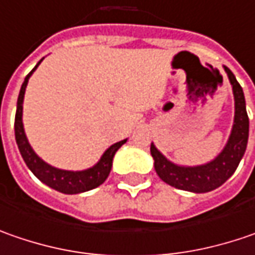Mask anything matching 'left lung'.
<instances>
[{
	"label": "left lung",
	"mask_w": 255,
	"mask_h": 255,
	"mask_svg": "<svg viewBox=\"0 0 255 255\" xmlns=\"http://www.w3.org/2000/svg\"><path fill=\"white\" fill-rule=\"evenodd\" d=\"M224 70L233 85L236 116H234V126L227 145L216 160L198 167H180L167 160L154 147V144H151L149 149L154 158V168L158 177L164 183L170 184L178 190L191 191V193H208L216 190L234 174L246 152L247 141H249V116L246 110V98L241 85L236 80V75L226 65Z\"/></svg>",
	"instance_id": "1"
}]
</instances>
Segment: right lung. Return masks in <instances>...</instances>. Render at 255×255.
<instances>
[{"label": "right lung", "instance_id": "right-lung-1", "mask_svg": "<svg viewBox=\"0 0 255 255\" xmlns=\"http://www.w3.org/2000/svg\"><path fill=\"white\" fill-rule=\"evenodd\" d=\"M42 61V60H41ZM39 61V62H41ZM39 62L35 65V68L39 65ZM35 68L28 74L21 85V91L18 95L17 101V113H15V123H14V129H15V141H17L18 149L25 161L27 167L34 172V175L38 178L39 181L47 184L48 187L60 191L64 194H78L93 190L95 187L101 185L110 175L111 167H113V158L116 155L117 149L120 148L127 139H123L120 142H116L111 145L103 154L101 160L95 164L94 167L84 170V171H65V170H58L55 167H51L45 161H42L38 155L31 148L28 142L25 132H24V126H22V101H24V94H25V87L28 84V78L31 74L35 71Z\"/></svg>", "mask_w": 255, "mask_h": 255}]
</instances>
